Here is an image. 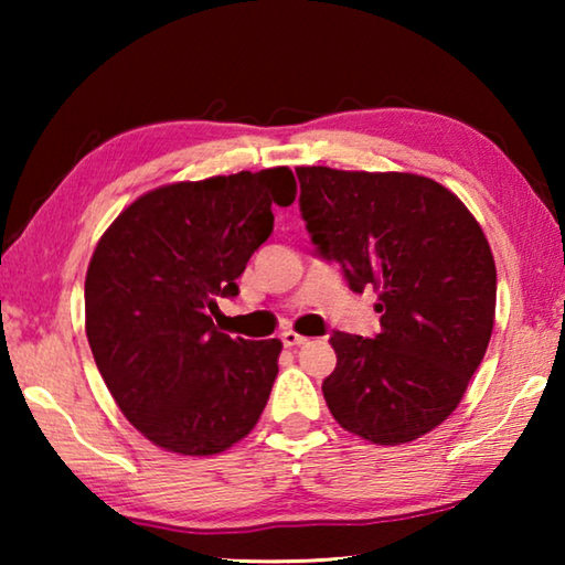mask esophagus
I'll return each mask as SVG.
<instances>
[{"mask_svg": "<svg viewBox=\"0 0 565 565\" xmlns=\"http://www.w3.org/2000/svg\"><path fill=\"white\" fill-rule=\"evenodd\" d=\"M281 341H284V347H301V343H306V337H301V333H296V331H284Z\"/></svg>", "mask_w": 565, "mask_h": 565, "instance_id": "1", "label": "esophagus"}]
</instances>
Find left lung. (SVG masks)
<instances>
[{"mask_svg": "<svg viewBox=\"0 0 565 565\" xmlns=\"http://www.w3.org/2000/svg\"><path fill=\"white\" fill-rule=\"evenodd\" d=\"M301 216L349 289L379 294L374 339L333 331L321 391L341 428L379 446L434 431L489 349L495 264L454 191L404 171L299 167Z\"/></svg>", "mask_w": 565, "mask_h": 565, "instance_id": "8db88e82", "label": "left lung"}]
</instances>
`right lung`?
<instances>
[{
	"instance_id": "1",
	"label": "right lung",
	"mask_w": 565,
	"mask_h": 565,
	"mask_svg": "<svg viewBox=\"0 0 565 565\" xmlns=\"http://www.w3.org/2000/svg\"><path fill=\"white\" fill-rule=\"evenodd\" d=\"M289 167L179 181L139 196L104 232L84 281L87 339L121 414L151 444L214 456L252 431L281 341L216 331L246 262L289 206Z\"/></svg>"
}]
</instances>
